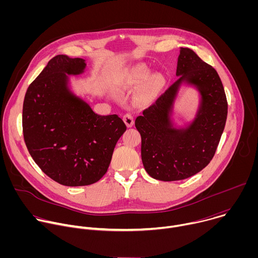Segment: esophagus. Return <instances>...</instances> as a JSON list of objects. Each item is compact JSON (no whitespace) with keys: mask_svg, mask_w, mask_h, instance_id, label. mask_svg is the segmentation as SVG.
<instances>
[{"mask_svg":"<svg viewBox=\"0 0 258 258\" xmlns=\"http://www.w3.org/2000/svg\"><path fill=\"white\" fill-rule=\"evenodd\" d=\"M122 119H123V121H124V123L126 124L127 127H132L134 125V116L131 113L124 114Z\"/></svg>","mask_w":258,"mask_h":258,"instance_id":"obj_1","label":"esophagus"}]
</instances>
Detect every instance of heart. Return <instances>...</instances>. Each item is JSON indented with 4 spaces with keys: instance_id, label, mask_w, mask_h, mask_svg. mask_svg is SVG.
Returning <instances> with one entry per match:
<instances>
[{
    "instance_id": "heart-1",
    "label": "heart",
    "mask_w": 258,
    "mask_h": 258,
    "mask_svg": "<svg viewBox=\"0 0 258 258\" xmlns=\"http://www.w3.org/2000/svg\"><path fill=\"white\" fill-rule=\"evenodd\" d=\"M147 75H148V71H147V69L145 67H137L133 71V73H131L130 79H128V83L142 80V79L146 78Z\"/></svg>"
}]
</instances>
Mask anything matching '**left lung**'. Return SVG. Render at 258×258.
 Listing matches in <instances>:
<instances>
[{"mask_svg":"<svg viewBox=\"0 0 258 258\" xmlns=\"http://www.w3.org/2000/svg\"><path fill=\"white\" fill-rule=\"evenodd\" d=\"M176 77L178 80L135 120L142 138L143 165L150 176L163 181L188 178L208 165L228 115L226 93L216 70L193 50L180 48ZM182 83L195 86L202 98L195 120L186 128H175L171 113Z\"/></svg>","mask_w":258,"mask_h":258,"instance_id":"1","label":"left lung"}]
</instances>
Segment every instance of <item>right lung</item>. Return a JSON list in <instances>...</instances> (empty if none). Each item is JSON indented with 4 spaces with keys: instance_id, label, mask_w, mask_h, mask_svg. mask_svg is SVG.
<instances>
[{
    "instance_id": "add662e5",
    "label": "right lung",
    "mask_w": 258,
    "mask_h": 258,
    "mask_svg": "<svg viewBox=\"0 0 258 258\" xmlns=\"http://www.w3.org/2000/svg\"><path fill=\"white\" fill-rule=\"evenodd\" d=\"M82 58L57 55L28 87L22 110L27 150L52 179L88 186L107 171L115 145L126 130L116 114L102 116L73 94L68 76L86 69Z\"/></svg>"
}]
</instances>
